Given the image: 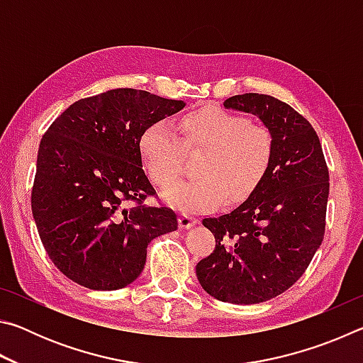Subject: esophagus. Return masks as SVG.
Masks as SVG:
<instances>
[{"instance_id": "esophagus-1", "label": "esophagus", "mask_w": 363, "mask_h": 363, "mask_svg": "<svg viewBox=\"0 0 363 363\" xmlns=\"http://www.w3.org/2000/svg\"><path fill=\"white\" fill-rule=\"evenodd\" d=\"M196 224V219L189 216V214H181L179 216V227L181 229H190V227H194Z\"/></svg>"}]
</instances>
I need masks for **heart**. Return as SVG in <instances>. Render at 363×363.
<instances>
[{
    "label": "heart",
    "instance_id": "1",
    "mask_svg": "<svg viewBox=\"0 0 363 363\" xmlns=\"http://www.w3.org/2000/svg\"><path fill=\"white\" fill-rule=\"evenodd\" d=\"M184 138L169 121L150 125L139 140V150L150 179L167 187L177 179L187 150L206 149L196 173L163 192L167 203L181 213L216 210L229 196L243 200L257 187L272 158L274 140L266 126L218 107H205L181 123Z\"/></svg>",
    "mask_w": 363,
    "mask_h": 363
}]
</instances>
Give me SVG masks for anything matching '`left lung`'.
Listing matches in <instances>:
<instances>
[{
    "instance_id": "1",
    "label": "left lung",
    "mask_w": 363,
    "mask_h": 363,
    "mask_svg": "<svg viewBox=\"0 0 363 363\" xmlns=\"http://www.w3.org/2000/svg\"><path fill=\"white\" fill-rule=\"evenodd\" d=\"M224 107L261 120L272 134V158L240 206L203 219L216 248L196 264V279L224 303L257 304L288 290L320 248L328 168L314 128L288 104L248 93L229 97Z\"/></svg>"
}]
</instances>
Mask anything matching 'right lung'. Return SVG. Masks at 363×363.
Segmentation results:
<instances>
[{
    "mask_svg": "<svg viewBox=\"0 0 363 363\" xmlns=\"http://www.w3.org/2000/svg\"><path fill=\"white\" fill-rule=\"evenodd\" d=\"M184 107V101L118 88L77 101L49 126L32 211L49 259L65 277L89 290L125 288L143 272L153 238L177 229L173 210L143 203L155 189L139 140Z\"/></svg>",
    "mask_w": 363,
    "mask_h": 363,
    "instance_id": "obj_1",
    "label": "right lung"
}]
</instances>
